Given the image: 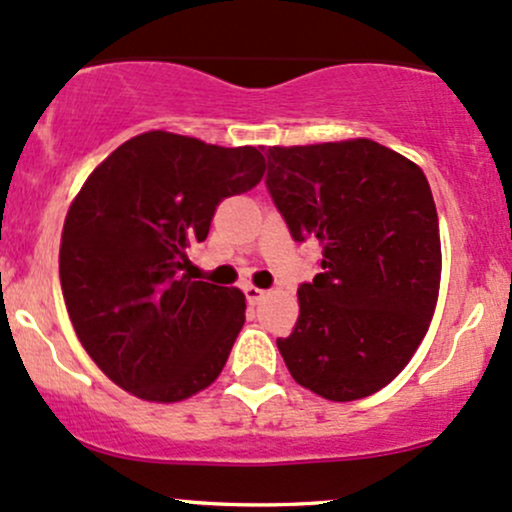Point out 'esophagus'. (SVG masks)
<instances>
[{
    "mask_svg": "<svg viewBox=\"0 0 512 512\" xmlns=\"http://www.w3.org/2000/svg\"><path fill=\"white\" fill-rule=\"evenodd\" d=\"M244 295H246V300L251 302V305H258V302L266 298V290L256 288V285H244Z\"/></svg>",
    "mask_w": 512,
    "mask_h": 512,
    "instance_id": "1",
    "label": "esophagus"
}]
</instances>
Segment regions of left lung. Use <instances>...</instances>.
<instances>
[{"mask_svg":"<svg viewBox=\"0 0 512 512\" xmlns=\"http://www.w3.org/2000/svg\"><path fill=\"white\" fill-rule=\"evenodd\" d=\"M266 188L295 241L322 244L320 273L298 288L300 317L278 339L300 386L359 400L412 359L442 276L430 183L371 139L268 148Z\"/></svg>","mask_w":512,"mask_h":512,"instance_id":"1","label":"left lung"}]
</instances>
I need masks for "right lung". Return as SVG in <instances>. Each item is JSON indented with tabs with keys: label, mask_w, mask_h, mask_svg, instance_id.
I'll use <instances>...</instances> for the list:
<instances>
[{
	"label": "right lung",
	"mask_w": 512,
	"mask_h": 512,
	"mask_svg": "<svg viewBox=\"0 0 512 512\" xmlns=\"http://www.w3.org/2000/svg\"><path fill=\"white\" fill-rule=\"evenodd\" d=\"M263 168L254 146L148 131L82 185L65 217L60 285L75 334L119 388L175 403L222 373L244 293L183 271L219 202L254 188Z\"/></svg>",
	"instance_id": "right-lung-1"
}]
</instances>
